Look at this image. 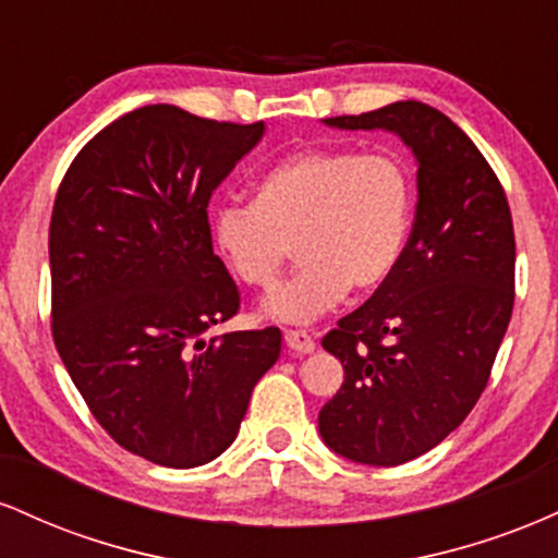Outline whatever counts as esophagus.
<instances>
[{
	"mask_svg": "<svg viewBox=\"0 0 558 558\" xmlns=\"http://www.w3.org/2000/svg\"><path fill=\"white\" fill-rule=\"evenodd\" d=\"M283 338L288 349L296 351V354H312V351H315V338L306 330H286Z\"/></svg>",
	"mask_w": 558,
	"mask_h": 558,
	"instance_id": "1",
	"label": "esophagus"
}]
</instances>
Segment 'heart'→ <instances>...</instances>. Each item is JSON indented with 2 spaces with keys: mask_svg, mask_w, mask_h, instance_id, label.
I'll return each mask as SVG.
<instances>
[{
  "mask_svg": "<svg viewBox=\"0 0 558 558\" xmlns=\"http://www.w3.org/2000/svg\"><path fill=\"white\" fill-rule=\"evenodd\" d=\"M213 241L230 272L270 291L296 243L299 272L262 301L278 323H312L349 288L375 293L403 257L412 228V178L386 151L301 149L254 185L252 204H220Z\"/></svg>",
  "mask_w": 558,
  "mask_h": 558,
  "instance_id": "1",
  "label": "heart"
}]
</instances>
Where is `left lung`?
I'll return each instance as SVG.
<instances>
[{
  "mask_svg": "<svg viewBox=\"0 0 558 558\" xmlns=\"http://www.w3.org/2000/svg\"><path fill=\"white\" fill-rule=\"evenodd\" d=\"M325 125L390 131L417 159L399 267L323 338L343 386L319 409V435L351 462L396 466L457 430L488 386L514 306V226L496 172L435 107L393 101Z\"/></svg>",
  "mask_w": 558,
  "mask_h": 558,
  "instance_id": "left-lung-1",
  "label": "left lung"
}]
</instances>
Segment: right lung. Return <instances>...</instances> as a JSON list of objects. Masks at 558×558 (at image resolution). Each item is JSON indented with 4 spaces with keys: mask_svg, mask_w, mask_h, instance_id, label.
<instances>
[{
    "mask_svg": "<svg viewBox=\"0 0 558 558\" xmlns=\"http://www.w3.org/2000/svg\"><path fill=\"white\" fill-rule=\"evenodd\" d=\"M265 136L172 105L123 114L78 151L49 226L52 336L114 444L191 470L239 435L280 330L204 338L239 312L213 252V191Z\"/></svg>",
    "mask_w": 558,
    "mask_h": 558,
    "instance_id": "obj_1",
    "label": "right lung"
}]
</instances>
